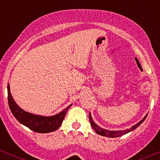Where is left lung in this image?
<instances>
[{
  "label": "left lung",
  "instance_id": "obj_1",
  "mask_svg": "<svg viewBox=\"0 0 160 160\" xmlns=\"http://www.w3.org/2000/svg\"><path fill=\"white\" fill-rule=\"evenodd\" d=\"M146 117H147V114H146V115L145 116V117L143 118L139 122H138L137 124H135V125H133V126L130 128H127V129H125V130H120V131H110V130L104 129V128H101L100 126H98V125H97L94 122H93V119H92L90 113L89 114L90 122V125H91L92 128H93V129L94 130L95 132L98 134V135H102V136L109 137V138H116V137H120V136H122V135H125V134L132 132V131L135 130V128H138V127L139 126V125H141L143 122H144L145 119L146 118Z\"/></svg>",
  "mask_w": 160,
  "mask_h": 160
}]
</instances>
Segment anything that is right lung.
Masks as SVG:
<instances>
[{"label": "right lung", "mask_w": 160, "mask_h": 160, "mask_svg": "<svg viewBox=\"0 0 160 160\" xmlns=\"http://www.w3.org/2000/svg\"><path fill=\"white\" fill-rule=\"evenodd\" d=\"M8 105L13 115L21 124L28 127L31 130L38 133H48L54 132L60 127L67 111L72 104L69 105L67 108L61 112L52 116H42L27 112L21 108L14 98L11 96L10 91V85L8 84Z\"/></svg>", "instance_id": "1"}]
</instances>
